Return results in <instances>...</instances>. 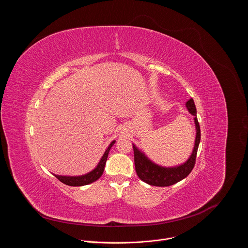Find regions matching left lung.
Masks as SVG:
<instances>
[{
  "instance_id": "1",
  "label": "left lung",
  "mask_w": 248,
  "mask_h": 248,
  "mask_svg": "<svg viewBox=\"0 0 248 248\" xmlns=\"http://www.w3.org/2000/svg\"><path fill=\"white\" fill-rule=\"evenodd\" d=\"M186 108L188 112L194 116V123L196 127V137H195V143L193 151L188 158V160L178 167H171V168H165L156 165L152 161H150L145 154L140 152L135 145L133 146L134 152V165L135 170L138 175V178L143 181L144 183L154 186H170L176 183L181 182L191 172L196 160L197 150L200 142V126L196 117V108L193 99H189L186 102Z\"/></svg>"
}]
</instances>
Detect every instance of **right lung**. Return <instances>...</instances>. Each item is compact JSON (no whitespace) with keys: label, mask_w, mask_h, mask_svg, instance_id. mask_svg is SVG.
<instances>
[{"label":"right lung","mask_w":248,"mask_h":248,"mask_svg":"<svg viewBox=\"0 0 248 248\" xmlns=\"http://www.w3.org/2000/svg\"><path fill=\"white\" fill-rule=\"evenodd\" d=\"M115 142H116V140L112 141L111 144L107 148V150L105 151V153H104L103 157L101 158L97 167L90 172L83 174V175H79V176H64V175H57V174H55V176L61 183H62L66 186H86V185L96 182L103 174L106 161H107V158H108V154H109L112 146L115 144Z\"/></svg>","instance_id":"1"}]
</instances>
